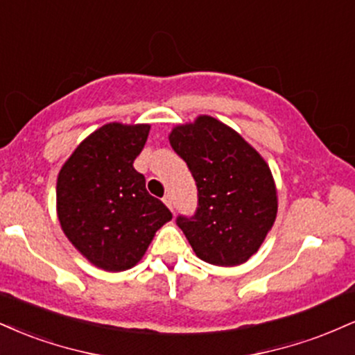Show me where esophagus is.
Returning <instances> with one entry per match:
<instances>
[{"mask_svg": "<svg viewBox=\"0 0 355 355\" xmlns=\"http://www.w3.org/2000/svg\"><path fill=\"white\" fill-rule=\"evenodd\" d=\"M164 202H165V205H166V207H168V209H170V210H173V203H172V197H170V195H168V193H166V195H165V197H164Z\"/></svg>", "mask_w": 355, "mask_h": 355, "instance_id": "1", "label": "esophagus"}]
</instances>
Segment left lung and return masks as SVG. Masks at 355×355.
I'll return each instance as SVG.
<instances>
[{"mask_svg": "<svg viewBox=\"0 0 355 355\" xmlns=\"http://www.w3.org/2000/svg\"><path fill=\"white\" fill-rule=\"evenodd\" d=\"M170 145L197 185V210L177 217L193 252L214 266L247 262L277 215L275 183L266 160L211 116L173 128Z\"/></svg>", "mask_w": 355, "mask_h": 355, "instance_id": "1", "label": "left lung"}]
</instances>
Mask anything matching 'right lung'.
<instances>
[{
  "label": "right lung",
  "mask_w": 355,
  "mask_h": 355,
  "mask_svg": "<svg viewBox=\"0 0 355 355\" xmlns=\"http://www.w3.org/2000/svg\"><path fill=\"white\" fill-rule=\"evenodd\" d=\"M150 125L108 123L68 158L56 182V209L64 235L92 263L120 272L145 254L172 211L145 189L133 168Z\"/></svg>",
  "instance_id": "add662e5"
}]
</instances>
